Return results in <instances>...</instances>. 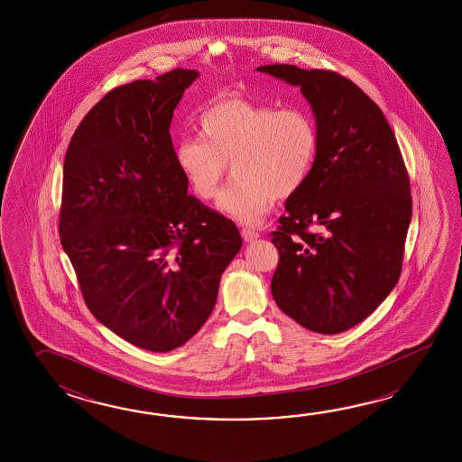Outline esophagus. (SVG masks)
I'll return each mask as SVG.
<instances>
[{
    "label": "esophagus",
    "instance_id": "34e87169",
    "mask_svg": "<svg viewBox=\"0 0 462 462\" xmlns=\"http://www.w3.org/2000/svg\"><path fill=\"white\" fill-rule=\"evenodd\" d=\"M241 235H243V237H245V241H247V243H251V241H255L257 237H259V233L255 231V229H253V227H243V231H241Z\"/></svg>",
    "mask_w": 462,
    "mask_h": 462
}]
</instances>
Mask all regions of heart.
<instances>
[{
    "mask_svg": "<svg viewBox=\"0 0 462 462\" xmlns=\"http://www.w3.org/2000/svg\"><path fill=\"white\" fill-rule=\"evenodd\" d=\"M199 138H181L173 162L188 189L201 201L217 198L227 175L236 180L217 208L245 225H259L275 198L299 191L319 153L314 114L300 106L275 108L226 98L199 117Z\"/></svg>",
    "mask_w": 462,
    "mask_h": 462,
    "instance_id": "obj_1",
    "label": "heart"
}]
</instances>
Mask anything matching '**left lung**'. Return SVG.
Masks as SVG:
<instances>
[{"instance_id": "left-lung-1", "label": "left lung", "mask_w": 462, "mask_h": 462, "mask_svg": "<svg viewBox=\"0 0 462 462\" xmlns=\"http://www.w3.org/2000/svg\"><path fill=\"white\" fill-rule=\"evenodd\" d=\"M299 86L319 127V153L271 241L273 297L317 334L360 324L402 274L411 221L410 177L382 108L352 80L291 64L257 68Z\"/></svg>"}]
</instances>
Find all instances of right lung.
<instances>
[{
    "label": "right lung",
    "instance_id": "obj_1",
    "mask_svg": "<svg viewBox=\"0 0 462 462\" xmlns=\"http://www.w3.org/2000/svg\"><path fill=\"white\" fill-rule=\"evenodd\" d=\"M199 72L173 69L112 88L64 158L60 245L100 324L150 352L187 344L217 304L243 239L188 197L173 162V110Z\"/></svg>",
    "mask_w": 462,
    "mask_h": 462
}]
</instances>
